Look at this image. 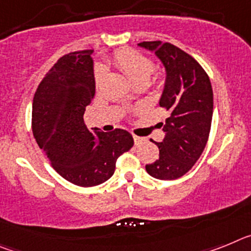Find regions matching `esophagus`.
Instances as JSON below:
<instances>
[{
	"label": "esophagus",
	"instance_id": "34e87169",
	"mask_svg": "<svg viewBox=\"0 0 251 251\" xmlns=\"http://www.w3.org/2000/svg\"><path fill=\"white\" fill-rule=\"evenodd\" d=\"M133 139H134V143H136V145H141L142 142H145V138H143V137L136 136V134H133Z\"/></svg>",
	"mask_w": 251,
	"mask_h": 251
}]
</instances>
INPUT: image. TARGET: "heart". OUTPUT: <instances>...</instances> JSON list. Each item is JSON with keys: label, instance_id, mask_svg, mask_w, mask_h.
Returning <instances> with one entry per match:
<instances>
[{"label": "heart", "instance_id": "obj_1", "mask_svg": "<svg viewBox=\"0 0 251 251\" xmlns=\"http://www.w3.org/2000/svg\"><path fill=\"white\" fill-rule=\"evenodd\" d=\"M112 63L121 69L133 84L147 83L154 70V64L150 57L133 49H121L110 56ZM104 76V69L98 66L94 72L95 85H100Z\"/></svg>", "mask_w": 251, "mask_h": 251}]
</instances>
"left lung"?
Returning a JSON list of instances; mask_svg holds the SVG:
<instances>
[{"mask_svg": "<svg viewBox=\"0 0 251 251\" xmlns=\"http://www.w3.org/2000/svg\"><path fill=\"white\" fill-rule=\"evenodd\" d=\"M154 51L166 69L165 89L159 106L168 112L165 138L156 143L159 158L146 166L154 178L176 179L191 170L202 154L211 129L214 94L208 75L196 60L170 43L138 44Z\"/></svg>", "mask_w": 251, "mask_h": 251, "instance_id": "left-lung-1", "label": "left lung"}]
</instances>
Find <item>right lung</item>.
Segmentation results:
<instances>
[{
  "label": "right lung",
  "instance_id": "1",
  "mask_svg": "<svg viewBox=\"0 0 251 251\" xmlns=\"http://www.w3.org/2000/svg\"><path fill=\"white\" fill-rule=\"evenodd\" d=\"M93 50L74 51L57 60L37 86L32 101V133L61 177L81 187L105 182L115 162L133 147L124 129L90 132L84 122L95 94Z\"/></svg>",
  "mask_w": 251,
  "mask_h": 251
}]
</instances>
